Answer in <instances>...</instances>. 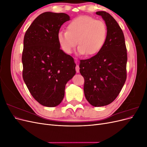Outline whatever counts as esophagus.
<instances>
[{
	"instance_id": "34e87169",
	"label": "esophagus",
	"mask_w": 147,
	"mask_h": 147,
	"mask_svg": "<svg viewBox=\"0 0 147 147\" xmlns=\"http://www.w3.org/2000/svg\"><path fill=\"white\" fill-rule=\"evenodd\" d=\"M75 70H76V72H77V73H79V72H80V67H79V65H77L76 66H75Z\"/></svg>"
}]
</instances>
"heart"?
<instances>
[{"instance_id":"1","label":"heart","mask_w":147,"mask_h":147,"mask_svg":"<svg viewBox=\"0 0 147 147\" xmlns=\"http://www.w3.org/2000/svg\"><path fill=\"white\" fill-rule=\"evenodd\" d=\"M107 28L104 21L88 16H79L71 21L66 30L57 33V41L65 53H72L77 45L78 53L91 56L104 47Z\"/></svg>"}]
</instances>
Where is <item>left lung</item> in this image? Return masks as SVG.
Listing matches in <instances>:
<instances>
[{"instance_id": "8db88e82", "label": "left lung", "mask_w": 147, "mask_h": 147, "mask_svg": "<svg viewBox=\"0 0 147 147\" xmlns=\"http://www.w3.org/2000/svg\"><path fill=\"white\" fill-rule=\"evenodd\" d=\"M105 22L107 37L101 51L90 59L80 60L86 100L94 107L110 104L117 98L127 77V49L123 30L109 13L97 11Z\"/></svg>"}]
</instances>
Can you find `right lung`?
<instances>
[{
	"label": "right lung",
	"mask_w": 147,
	"mask_h": 147,
	"mask_svg": "<svg viewBox=\"0 0 147 147\" xmlns=\"http://www.w3.org/2000/svg\"><path fill=\"white\" fill-rule=\"evenodd\" d=\"M69 20L64 13H43L24 35L23 78L31 95L43 106L61 103L66 83L76 72L73 57L61 50L57 37L61 26Z\"/></svg>",
	"instance_id": "obj_1"
}]
</instances>
